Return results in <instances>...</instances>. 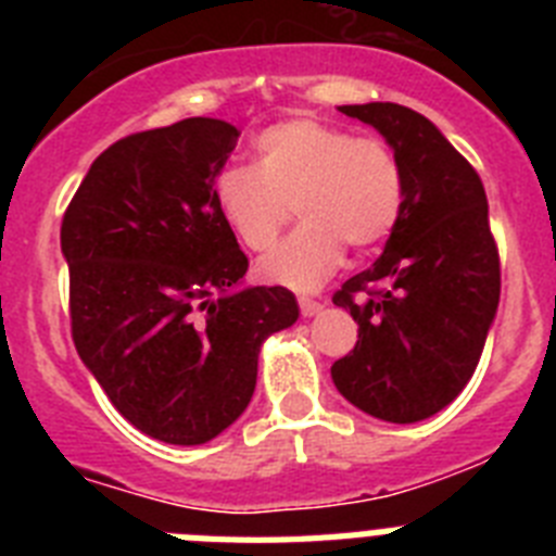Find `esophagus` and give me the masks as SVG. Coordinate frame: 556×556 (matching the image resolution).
<instances>
[{
	"instance_id": "1",
	"label": "esophagus",
	"mask_w": 556,
	"mask_h": 556,
	"mask_svg": "<svg viewBox=\"0 0 556 556\" xmlns=\"http://www.w3.org/2000/svg\"><path fill=\"white\" fill-rule=\"evenodd\" d=\"M301 314L303 317H314V314H320L323 312V303H317V301H312V298H301Z\"/></svg>"
}]
</instances>
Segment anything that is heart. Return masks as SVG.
I'll return each instance as SVG.
<instances>
[{
	"label": "heart",
	"mask_w": 556,
	"mask_h": 556,
	"mask_svg": "<svg viewBox=\"0 0 556 556\" xmlns=\"http://www.w3.org/2000/svg\"><path fill=\"white\" fill-rule=\"evenodd\" d=\"M255 164L219 172L217 205L248 250L273 248L287 223L303 225L258 264L264 281L314 289L339 267L345 244L370 250L404 211V169L392 147L348 127L298 116L262 130Z\"/></svg>",
	"instance_id": "heart-1"
}]
</instances>
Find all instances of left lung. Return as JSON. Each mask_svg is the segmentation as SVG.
Returning a JSON list of instances; mask_svg holds the SVG:
<instances>
[{"instance_id": "obj_1", "label": "left lung", "mask_w": 556, "mask_h": 556, "mask_svg": "<svg viewBox=\"0 0 556 556\" xmlns=\"http://www.w3.org/2000/svg\"><path fill=\"white\" fill-rule=\"evenodd\" d=\"M339 111L392 147L404 169V211L376 264L333 294L358 323V339L333 362L331 378L356 409L417 424L465 390L495 320L501 264L488 194L424 113L395 102Z\"/></svg>"}]
</instances>
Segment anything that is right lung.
I'll return each instance as SVG.
<instances>
[{"mask_svg":"<svg viewBox=\"0 0 556 556\" xmlns=\"http://www.w3.org/2000/svg\"><path fill=\"white\" fill-rule=\"evenodd\" d=\"M239 130L191 116L132 132L68 203L72 339L127 424L203 445L248 409L264 339L298 320L283 287H242L248 255L219 214L217 175Z\"/></svg>","mask_w":556,"mask_h":556,"instance_id":"1","label":"right lung"}]
</instances>
